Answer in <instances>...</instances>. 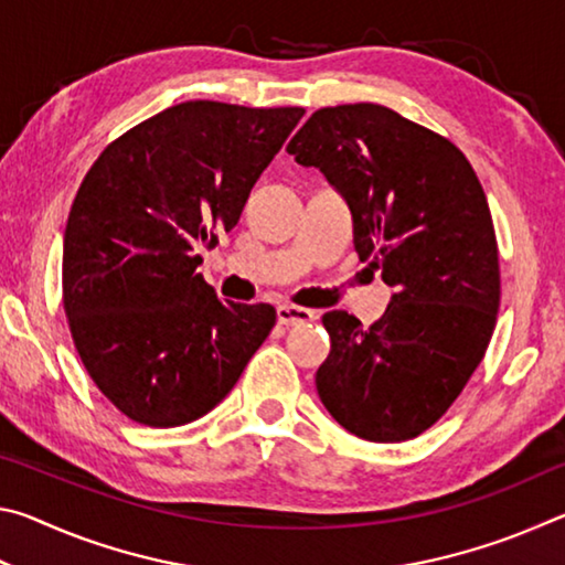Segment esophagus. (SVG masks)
I'll return each instance as SVG.
<instances>
[{
    "mask_svg": "<svg viewBox=\"0 0 565 565\" xmlns=\"http://www.w3.org/2000/svg\"><path fill=\"white\" fill-rule=\"evenodd\" d=\"M276 317H279V323H284V327H301V323L317 319V311L294 303H281L279 309H276Z\"/></svg>",
    "mask_w": 565,
    "mask_h": 565,
    "instance_id": "34e87169",
    "label": "esophagus"
}]
</instances>
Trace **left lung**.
Segmentation results:
<instances>
[{
  "label": "left lung",
  "instance_id": "1",
  "mask_svg": "<svg viewBox=\"0 0 565 565\" xmlns=\"http://www.w3.org/2000/svg\"><path fill=\"white\" fill-rule=\"evenodd\" d=\"M286 151L339 189L359 259L396 289L369 329L323 313L321 404L366 441L416 438L451 408L495 327L499 244L481 181L454 141L371 102L317 109Z\"/></svg>",
  "mask_w": 565,
  "mask_h": 565
}]
</instances>
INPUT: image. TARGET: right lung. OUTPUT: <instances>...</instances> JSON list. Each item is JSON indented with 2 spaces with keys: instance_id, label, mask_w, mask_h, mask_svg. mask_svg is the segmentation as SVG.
Instances as JSON below:
<instances>
[{
  "instance_id": "right-lung-1",
  "label": "right lung",
  "mask_w": 565,
  "mask_h": 565,
  "mask_svg": "<svg viewBox=\"0 0 565 565\" xmlns=\"http://www.w3.org/2000/svg\"><path fill=\"white\" fill-rule=\"evenodd\" d=\"M301 117L181 102L124 131L84 177L66 218L62 301L84 369L127 418H202L271 333L274 306L218 301L196 252L236 226Z\"/></svg>"
}]
</instances>
